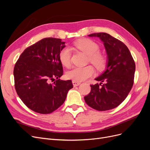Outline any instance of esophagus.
<instances>
[{"instance_id": "esophagus-1", "label": "esophagus", "mask_w": 150, "mask_h": 150, "mask_svg": "<svg viewBox=\"0 0 150 150\" xmlns=\"http://www.w3.org/2000/svg\"><path fill=\"white\" fill-rule=\"evenodd\" d=\"M80 84H81L80 82H78V81H72V84H73L74 87L79 86Z\"/></svg>"}]
</instances>
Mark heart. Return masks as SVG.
I'll use <instances>...</instances> for the list:
<instances>
[{"label": "heart", "instance_id": "b5f03b06", "mask_svg": "<svg viewBox=\"0 0 150 150\" xmlns=\"http://www.w3.org/2000/svg\"><path fill=\"white\" fill-rule=\"evenodd\" d=\"M75 46L89 56L91 63L98 70H103L106 65V58L99 53V45L89 39H82L74 43ZM59 57L62 64L69 67L71 64V51L70 48L66 47L61 50ZM94 73V68L91 66L84 67H75L66 72L67 78L76 81H82L87 79Z\"/></svg>", "mask_w": 150, "mask_h": 150}]
</instances>
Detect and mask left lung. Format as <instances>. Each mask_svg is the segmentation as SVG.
I'll list each match as a JSON object with an SVG mask.
<instances>
[{
  "instance_id": "1",
  "label": "left lung",
  "mask_w": 150,
  "mask_h": 150,
  "mask_svg": "<svg viewBox=\"0 0 150 150\" xmlns=\"http://www.w3.org/2000/svg\"><path fill=\"white\" fill-rule=\"evenodd\" d=\"M88 36L101 39L108 60L105 71L95 79L101 83L91 85V91L84 100L96 110H110L118 106L128 96L134 83L135 63L128 48L120 40L105 33Z\"/></svg>"
}]
</instances>
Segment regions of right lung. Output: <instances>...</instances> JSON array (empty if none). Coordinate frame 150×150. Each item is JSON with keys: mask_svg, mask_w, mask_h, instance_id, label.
<instances>
[{"mask_svg": "<svg viewBox=\"0 0 150 150\" xmlns=\"http://www.w3.org/2000/svg\"><path fill=\"white\" fill-rule=\"evenodd\" d=\"M65 46L61 39L44 38L26 48L16 62L13 69L16 92L31 110L51 113L64 103L73 88L71 80L59 79L63 69L59 54Z\"/></svg>", "mask_w": 150, "mask_h": 150, "instance_id": "add662e5", "label": "right lung"}]
</instances>
